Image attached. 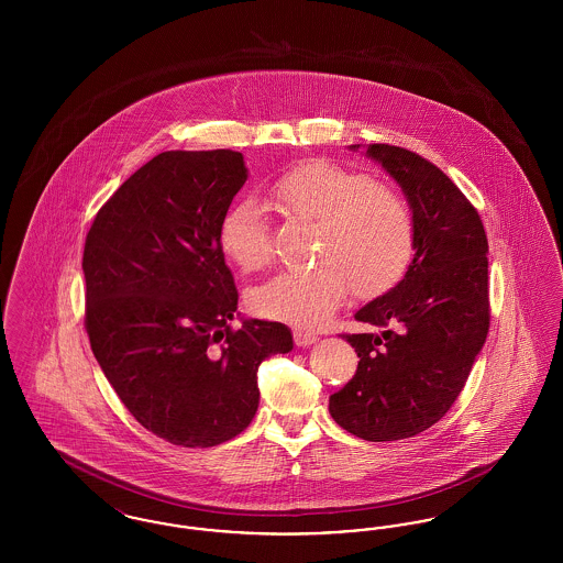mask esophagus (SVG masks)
Wrapping results in <instances>:
<instances>
[{"mask_svg":"<svg viewBox=\"0 0 563 563\" xmlns=\"http://www.w3.org/2000/svg\"><path fill=\"white\" fill-rule=\"evenodd\" d=\"M294 340L297 346L306 349V346H312V344L319 340V335L312 333V331H306V329H295Z\"/></svg>","mask_w":563,"mask_h":563,"instance_id":"34e87169","label":"esophagus"}]
</instances>
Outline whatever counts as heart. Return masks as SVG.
Here are the masks:
<instances>
[{"mask_svg": "<svg viewBox=\"0 0 563 563\" xmlns=\"http://www.w3.org/2000/svg\"><path fill=\"white\" fill-rule=\"evenodd\" d=\"M272 200L303 221L319 223V266L274 276L251 294L262 317L319 327L349 294L390 289L413 255V219L395 189L374 184L367 175L329 161L301 162L269 186ZM223 253L244 272L266 268L274 242L266 209L242 198L219 225Z\"/></svg>", "mask_w": 563, "mask_h": 563, "instance_id": "heart-1", "label": "heart"}]
</instances>
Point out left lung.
<instances>
[{
    "label": "left lung",
    "mask_w": 563,
    "mask_h": 563,
    "mask_svg": "<svg viewBox=\"0 0 563 563\" xmlns=\"http://www.w3.org/2000/svg\"><path fill=\"white\" fill-rule=\"evenodd\" d=\"M365 156L401 188L413 219V260L390 291L356 310L369 331L344 335L361 361L329 397V413L365 441H399L448 413L482 352L487 239L479 213L432 162L386 143L367 145Z\"/></svg>",
    "instance_id": "1"
}]
</instances>
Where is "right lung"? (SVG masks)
I'll use <instances>...</instances> for the list:
<instances>
[{"instance_id":"right-lung-1","label":"right lung","mask_w":563,"mask_h":563,"mask_svg":"<svg viewBox=\"0 0 563 563\" xmlns=\"http://www.w3.org/2000/svg\"><path fill=\"white\" fill-rule=\"evenodd\" d=\"M249 177L241 152H162L95 217L84 244L86 331L134 420L173 445L246 429L257 369L294 350L283 322L242 319L219 225Z\"/></svg>"}]
</instances>
